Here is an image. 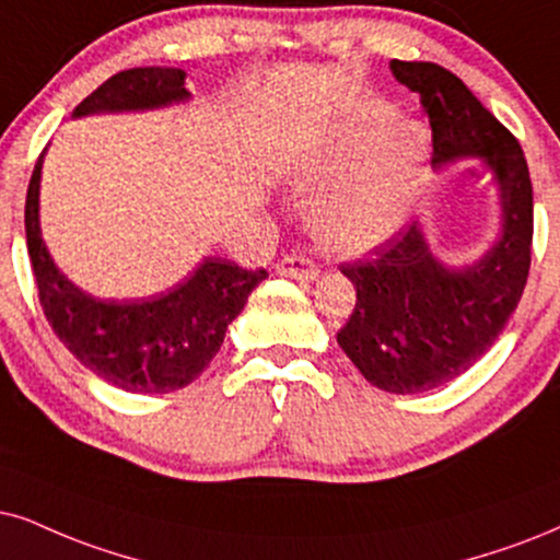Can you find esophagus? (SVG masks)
Wrapping results in <instances>:
<instances>
[{"label":"esophagus","mask_w":560,"mask_h":560,"mask_svg":"<svg viewBox=\"0 0 560 560\" xmlns=\"http://www.w3.org/2000/svg\"><path fill=\"white\" fill-rule=\"evenodd\" d=\"M276 271L281 276H289V279H300V281H315L317 279V266L310 258L304 256H287L276 264Z\"/></svg>","instance_id":"esophagus-1"}]
</instances>
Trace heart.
I'll use <instances>...</instances> for the list:
<instances>
[{"instance_id": "b5f03b06", "label": "heart", "mask_w": 560, "mask_h": 560, "mask_svg": "<svg viewBox=\"0 0 560 560\" xmlns=\"http://www.w3.org/2000/svg\"><path fill=\"white\" fill-rule=\"evenodd\" d=\"M427 139L416 124H395L387 103L362 101L320 137L289 154L287 178L310 196L315 237L343 256H362L402 228L421 186Z\"/></svg>"}]
</instances>
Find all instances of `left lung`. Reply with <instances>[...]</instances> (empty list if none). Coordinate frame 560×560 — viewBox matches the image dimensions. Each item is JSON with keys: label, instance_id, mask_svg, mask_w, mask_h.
<instances>
[{"label": "left lung", "instance_id": "8db88e82", "mask_svg": "<svg viewBox=\"0 0 560 560\" xmlns=\"http://www.w3.org/2000/svg\"><path fill=\"white\" fill-rule=\"evenodd\" d=\"M395 80L419 92L442 167L483 160L499 190V240L476 264L452 268L434 258L419 222L343 264L357 307L338 346L374 387L410 395L459 377L497 343L525 292L533 256V183L514 133L465 82L431 61H390Z\"/></svg>", "mask_w": 560, "mask_h": 560}]
</instances>
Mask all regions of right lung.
Returning <instances> with one entry per match:
<instances>
[{"label": "right lung", "instance_id": "right-lung-1", "mask_svg": "<svg viewBox=\"0 0 560 560\" xmlns=\"http://www.w3.org/2000/svg\"><path fill=\"white\" fill-rule=\"evenodd\" d=\"M188 97L183 69L137 67L105 80L77 105L72 116L154 110ZM44 154L35 162L27 186L25 237L48 325L80 364L126 393L180 390L217 357L228 325L243 313L247 296L266 279V268L247 271L232 260L211 256L186 281L141 300H101L82 292L56 268L40 235Z\"/></svg>", "mask_w": 560, "mask_h": 560}]
</instances>
